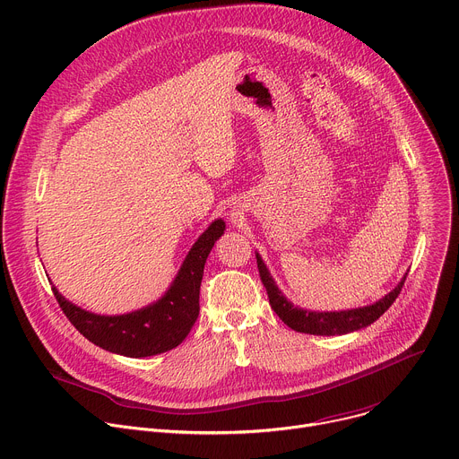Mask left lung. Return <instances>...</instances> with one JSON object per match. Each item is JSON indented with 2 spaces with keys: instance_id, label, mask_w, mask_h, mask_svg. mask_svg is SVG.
Listing matches in <instances>:
<instances>
[{
  "instance_id": "left-lung-1",
  "label": "left lung",
  "mask_w": 459,
  "mask_h": 459,
  "mask_svg": "<svg viewBox=\"0 0 459 459\" xmlns=\"http://www.w3.org/2000/svg\"><path fill=\"white\" fill-rule=\"evenodd\" d=\"M257 259V271L259 278L264 281L269 301L273 310L280 316V319L289 325L292 331L296 333H305V334H314V336H342L349 334L359 329H365L370 323H374L385 310L396 301L398 294L402 292V287L407 280V274L402 278V281L392 289L385 298L377 299L372 305L367 307H358V308H349V310H307L285 298V294L278 289L274 278L271 276L265 261L261 259V255L255 252Z\"/></svg>"
}]
</instances>
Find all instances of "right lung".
I'll return each mask as SVG.
<instances>
[{
  "label": "right lung",
  "instance_id": "add662e5",
  "mask_svg": "<svg viewBox=\"0 0 459 459\" xmlns=\"http://www.w3.org/2000/svg\"><path fill=\"white\" fill-rule=\"evenodd\" d=\"M225 221L214 220L188 250L169 290L154 303L119 316L89 312L52 285V292L69 321L94 345L126 358H147L178 347L200 314V285L205 261L223 236Z\"/></svg>",
  "mask_w": 459,
  "mask_h": 459
}]
</instances>
